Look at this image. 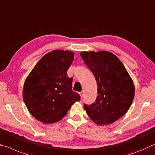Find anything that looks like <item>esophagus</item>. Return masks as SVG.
Returning a JSON list of instances; mask_svg holds the SVG:
<instances>
[{
    "mask_svg": "<svg viewBox=\"0 0 155 155\" xmlns=\"http://www.w3.org/2000/svg\"><path fill=\"white\" fill-rule=\"evenodd\" d=\"M79 94H80V95L81 98H82L83 95H84V91H81V92H79Z\"/></svg>",
    "mask_w": 155,
    "mask_h": 155,
    "instance_id": "obj_1",
    "label": "esophagus"
}]
</instances>
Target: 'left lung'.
Returning <instances> with one entry per match:
<instances>
[{"label":"left lung","instance_id":"left-lung-1","mask_svg":"<svg viewBox=\"0 0 155 155\" xmlns=\"http://www.w3.org/2000/svg\"><path fill=\"white\" fill-rule=\"evenodd\" d=\"M94 75L98 96L90 105L84 104L87 115L98 125L112 124L125 115L135 97V86L120 59L108 51L80 54Z\"/></svg>","mask_w":155,"mask_h":155}]
</instances>
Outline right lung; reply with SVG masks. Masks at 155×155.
<instances>
[{"mask_svg": "<svg viewBox=\"0 0 155 155\" xmlns=\"http://www.w3.org/2000/svg\"><path fill=\"white\" fill-rule=\"evenodd\" d=\"M74 54L55 50L45 55L24 84L23 100L29 113L41 122L53 124L67 115L71 106L80 100L72 90V78L67 76Z\"/></svg>", "mask_w": 155, "mask_h": 155, "instance_id": "add662e5", "label": "right lung"}]
</instances>
